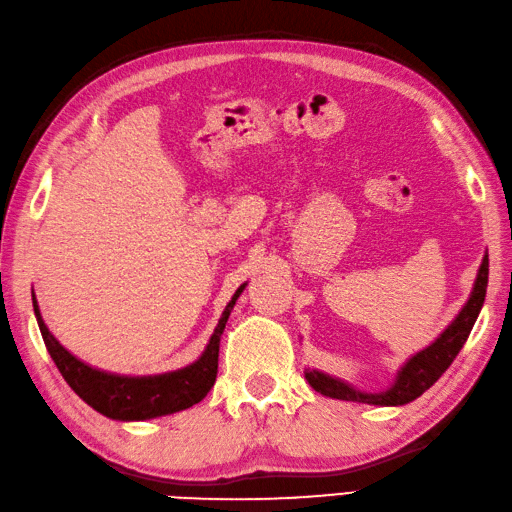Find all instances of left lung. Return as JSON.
<instances>
[{"instance_id":"obj_1","label":"left lung","mask_w":512,"mask_h":512,"mask_svg":"<svg viewBox=\"0 0 512 512\" xmlns=\"http://www.w3.org/2000/svg\"><path fill=\"white\" fill-rule=\"evenodd\" d=\"M486 287H488V254L482 260V267H479V274L475 280L473 294L468 298L464 309L460 311L448 329L437 338L431 347L417 353L409 362L404 364L402 371L398 373V380H395L393 387L384 393H362L349 387L347 382H340L331 375H325L320 371H305L307 382L314 387L318 393L327 395V398L336 400H347V402H364V404H380V406H398L413 402L415 398L431 389L433 384L442 378V373L451 367V362L457 358V353L464 347L466 338L471 336V329L475 320L482 311L484 298H486Z\"/></svg>"}]
</instances>
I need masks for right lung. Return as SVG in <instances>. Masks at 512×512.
<instances>
[{"mask_svg":"<svg viewBox=\"0 0 512 512\" xmlns=\"http://www.w3.org/2000/svg\"><path fill=\"white\" fill-rule=\"evenodd\" d=\"M243 289L245 285L238 287L234 298L229 300V305L225 307L221 320H218L214 336L201 358L185 369L163 375H145V378H128V375L103 373L99 369L88 367V364H83L61 347L57 338L48 331L44 320H41L35 294L33 307L41 338L46 342L50 358L55 360L59 373L64 375L70 389L75 391L83 402L90 404L92 409L99 411L101 415L112 417V420H150V417L190 409V406L198 404L207 393H210L218 373V344H221L227 318L232 314V309L238 296L243 294Z\"/></svg>","mask_w":512,"mask_h":512,"instance_id":"add662e5","label":"right lung"}]
</instances>
